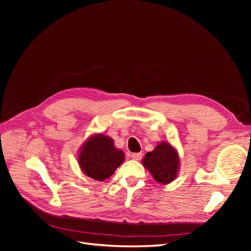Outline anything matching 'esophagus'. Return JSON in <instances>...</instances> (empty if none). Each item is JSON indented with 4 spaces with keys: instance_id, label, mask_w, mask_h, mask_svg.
Instances as JSON below:
<instances>
[{
    "instance_id": "esophagus-1",
    "label": "esophagus",
    "mask_w": 251,
    "mask_h": 251,
    "mask_svg": "<svg viewBox=\"0 0 251 251\" xmlns=\"http://www.w3.org/2000/svg\"><path fill=\"white\" fill-rule=\"evenodd\" d=\"M131 158L133 159V160H140V159L142 158V154L141 153H133L131 155Z\"/></svg>"
}]
</instances>
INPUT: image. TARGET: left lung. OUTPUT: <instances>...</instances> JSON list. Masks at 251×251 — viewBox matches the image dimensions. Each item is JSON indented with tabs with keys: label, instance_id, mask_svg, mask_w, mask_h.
Listing matches in <instances>:
<instances>
[{
	"label": "left lung",
	"instance_id": "8db88e82",
	"mask_svg": "<svg viewBox=\"0 0 251 251\" xmlns=\"http://www.w3.org/2000/svg\"><path fill=\"white\" fill-rule=\"evenodd\" d=\"M142 164L153 178L161 184H169L177 178L179 172V154L170 142H159L157 147L148 151Z\"/></svg>",
	"mask_w": 251,
	"mask_h": 251
}]
</instances>
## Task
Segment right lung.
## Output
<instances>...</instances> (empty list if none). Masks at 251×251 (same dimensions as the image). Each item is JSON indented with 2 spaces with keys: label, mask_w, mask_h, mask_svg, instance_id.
Listing matches in <instances>:
<instances>
[{
  "label": "right lung",
  "mask_w": 251,
  "mask_h": 251,
  "mask_svg": "<svg viewBox=\"0 0 251 251\" xmlns=\"http://www.w3.org/2000/svg\"><path fill=\"white\" fill-rule=\"evenodd\" d=\"M77 160L83 174L94 180L103 181L125 161V153L115 148L109 136L93 134L81 146Z\"/></svg>",
  "instance_id": "1"
}]
</instances>
